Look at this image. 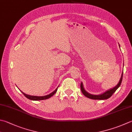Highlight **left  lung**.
Listing matches in <instances>:
<instances>
[{
    "label": "left lung",
    "instance_id": "left-lung-1",
    "mask_svg": "<svg viewBox=\"0 0 132 132\" xmlns=\"http://www.w3.org/2000/svg\"><path fill=\"white\" fill-rule=\"evenodd\" d=\"M122 76H123V72L122 73V74H121V78L120 79L119 82H118V84L116 85L115 87H114L113 88L109 90H107L106 92H104V93H102L101 94H100V95L91 94L89 93H87L86 91V90H85L83 84H82V82H81V89L82 93H83V94L85 95V96H86V97L92 99V100H106V99L109 98L113 95V94L116 91V90H117L118 88V87L120 86L121 82H122Z\"/></svg>",
    "mask_w": 132,
    "mask_h": 132
}]
</instances>
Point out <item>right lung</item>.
Returning a JSON list of instances; mask_svg holds the SVG:
<instances>
[{
  "instance_id": "1",
  "label": "right lung",
  "mask_w": 132,
  "mask_h": 132,
  "mask_svg": "<svg viewBox=\"0 0 132 132\" xmlns=\"http://www.w3.org/2000/svg\"><path fill=\"white\" fill-rule=\"evenodd\" d=\"M57 89H58V87L56 88L55 90L53 92L51 93L50 94H48L47 95H45V96H34V95H28L22 92V93L24 94V96L27 98L28 99L31 100H33V101H39V100H46V99H48L49 98H50L51 97H52L53 95L57 91Z\"/></svg>"
}]
</instances>
